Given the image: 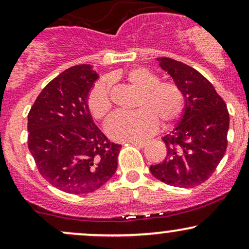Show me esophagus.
<instances>
[{
	"label": "esophagus",
	"instance_id": "obj_1",
	"mask_svg": "<svg viewBox=\"0 0 249 249\" xmlns=\"http://www.w3.org/2000/svg\"><path fill=\"white\" fill-rule=\"evenodd\" d=\"M134 146H138V147H145L147 145V142H131Z\"/></svg>",
	"mask_w": 249,
	"mask_h": 249
}]
</instances>
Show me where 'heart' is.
I'll list each match as a JSON object with an SVG mask.
<instances>
[{"mask_svg":"<svg viewBox=\"0 0 249 249\" xmlns=\"http://www.w3.org/2000/svg\"><path fill=\"white\" fill-rule=\"evenodd\" d=\"M126 79L141 91L137 103L139 110L113 113L105 124L108 137L115 141H138L156 130L157 121L165 126L181 115L184 96L173 82H159V77L145 68L131 69L126 73ZM88 107L97 119L104 118L110 112L112 102L107 79L103 78L93 85L88 96Z\"/></svg>","mask_w":249,"mask_h":249,"instance_id":"b5f03b06","label":"heart"}]
</instances>
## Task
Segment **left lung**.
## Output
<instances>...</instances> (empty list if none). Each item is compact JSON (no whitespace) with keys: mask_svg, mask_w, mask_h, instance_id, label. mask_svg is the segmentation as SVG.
Wrapping results in <instances>:
<instances>
[{"mask_svg":"<svg viewBox=\"0 0 249 249\" xmlns=\"http://www.w3.org/2000/svg\"><path fill=\"white\" fill-rule=\"evenodd\" d=\"M157 62L181 90L184 108L178 124L161 138L167 147L166 157L160 164L151 165L150 171L171 186H198L212 176L226 152L227 107L199 71L166 57Z\"/></svg>","mask_w":249,"mask_h":249,"instance_id":"left-lung-1","label":"left lung"}]
</instances>
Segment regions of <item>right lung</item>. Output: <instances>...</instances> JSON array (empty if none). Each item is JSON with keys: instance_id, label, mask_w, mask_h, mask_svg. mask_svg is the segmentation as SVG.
Returning a JSON list of instances; mask_svg holds the SVG:
<instances>
[{"instance_id": "right-lung-1", "label": "right lung", "mask_w": 249, "mask_h": 249, "mask_svg": "<svg viewBox=\"0 0 249 249\" xmlns=\"http://www.w3.org/2000/svg\"><path fill=\"white\" fill-rule=\"evenodd\" d=\"M92 65L69 68L39 93L28 115V147L41 176L63 192L85 194L112 178L122 145L93 123L88 96L98 79Z\"/></svg>"}]
</instances>
